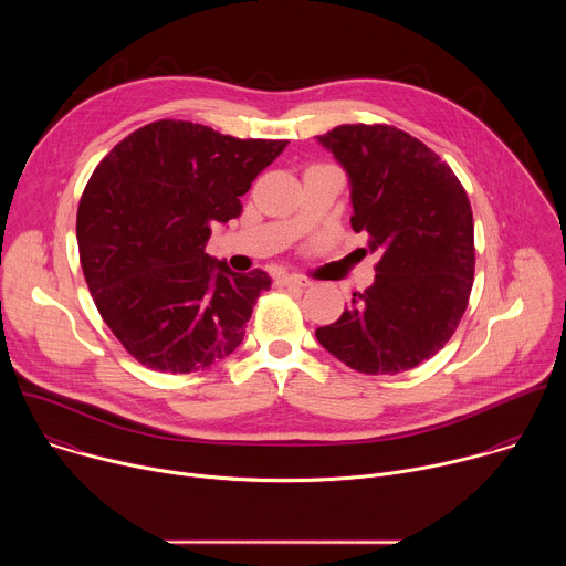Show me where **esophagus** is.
<instances>
[{
  "mask_svg": "<svg viewBox=\"0 0 566 566\" xmlns=\"http://www.w3.org/2000/svg\"><path fill=\"white\" fill-rule=\"evenodd\" d=\"M277 284H282V286H302V289L311 286V282L306 277H302V275H280Z\"/></svg>",
  "mask_w": 566,
  "mask_h": 566,
  "instance_id": "esophagus-1",
  "label": "esophagus"
}]
</instances>
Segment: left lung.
I'll return each instance as SVG.
<instances>
[{
  "instance_id": "obj_1",
  "label": "left lung",
  "mask_w": 566,
  "mask_h": 566,
  "mask_svg": "<svg viewBox=\"0 0 566 566\" xmlns=\"http://www.w3.org/2000/svg\"><path fill=\"white\" fill-rule=\"evenodd\" d=\"M349 175L352 228L378 253L369 289L354 293L317 343L360 374H400L452 338L474 280L468 195L446 160L391 125H338L317 136Z\"/></svg>"
}]
</instances>
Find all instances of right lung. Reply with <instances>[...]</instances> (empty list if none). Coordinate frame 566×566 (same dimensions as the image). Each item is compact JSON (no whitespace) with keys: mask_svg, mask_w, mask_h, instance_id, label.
<instances>
[{"mask_svg":"<svg viewBox=\"0 0 566 566\" xmlns=\"http://www.w3.org/2000/svg\"><path fill=\"white\" fill-rule=\"evenodd\" d=\"M289 140L234 138L190 120H156L123 138L77 206V251L112 334L140 365L190 374L230 356L271 277L232 273L206 253L241 214L239 197Z\"/></svg>","mask_w":566,"mask_h":566,"instance_id":"1","label":"right lung"}]
</instances>
